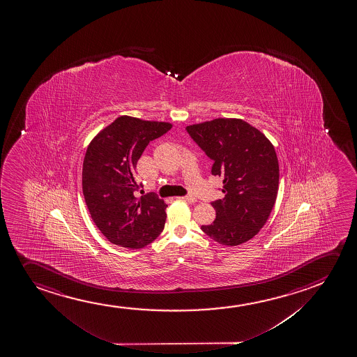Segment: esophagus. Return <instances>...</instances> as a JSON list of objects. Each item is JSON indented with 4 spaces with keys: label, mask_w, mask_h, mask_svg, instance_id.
Here are the masks:
<instances>
[{
    "label": "esophagus",
    "mask_w": 357,
    "mask_h": 357,
    "mask_svg": "<svg viewBox=\"0 0 357 357\" xmlns=\"http://www.w3.org/2000/svg\"><path fill=\"white\" fill-rule=\"evenodd\" d=\"M180 199L185 200V202H190V203H195V198L193 195H183V197H180Z\"/></svg>",
    "instance_id": "1"
}]
</instances>
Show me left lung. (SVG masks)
Wrapping results in <instances>:
<instances>
[{
  "label": "left lung",
  "instance_id": "obj_1",
  "mask_svg": "<svg viewBox=\"0 0 357 357\" xmlns=\"http://www.w3.org/2000/svg\"><path fill=\"white\" fill-rule=\"evenodd\" d=\"M213 160L211 174L222 178V199L211 203L213 224L202 226L215 242L238 245L266 224L276 202L280 167L272 143L241 119H215L185 128Z\"/></svg>",
  "mask_w": 357,
  "mask_h": 357
}]
</instances>
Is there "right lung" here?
<instances>
[{"mask_svg":"<svg viewBox=\"0 0 357 357\" xmlns=\"http://www.w3.org/2000/svg\"><path fill=\"white\" fill-rule=\"evenodd\" d=\"M172 128L169 123L119 116L103 128L86 151L82 192L96 226L113 244L139 249L162 233L167 205L155 193L137 198L138 159L148 143Z\"/></svg>","mask_w":357,"mask_h":357,"instance_id":"1","label":"right lung"}]
</instances>
